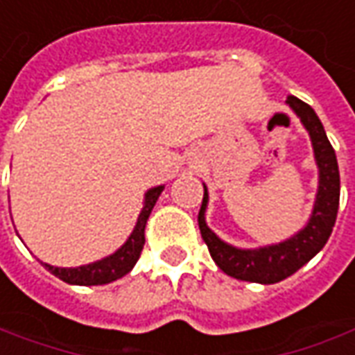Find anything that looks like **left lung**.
<instances>
[{"label":"left lung","instance_id":"8db88e82","mask_svg":"<svg viewBox=\"0 0 355 355\" xmlns=\"http://www.w3.org/2000/svg\"><path fill=\"white\" fill-rule=\"evenodd\" d=\"M289 108L295 112L301 124L309 132L315 161L319 167V190L307 225L297 231L293 237L282 241L278 245L260 248H237L229 245L208 227L206 208H208V188L204 187V200L198 214V225L204 243L208 245L209 254L219 270L231 278L254 284H276L295 274L303 264H307L320 248L327 245L340 202V173L336 153L330 146L327 132L320 124L315 110L297 96H288Z\"/></svg>","mask_w":355,"mask_h":355}]
</instances>
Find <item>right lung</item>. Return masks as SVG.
Here are the masks:
<instances>
[{
	"label": "right lung",
	"mask_w": 355,
	"mask_h": 355,
	"mask_svg": "<svg viewBox=\"0 0 355 355\" xmlns=\"http://www.w3.org/2000/svg\"><path fill=\"white\" fill-rule=\"evenodd\" d=\"M163 188L165 187H155L147 190L144 208L139 211L136 227L116 252H112L107 259L96 260V262H91L85 266H77V268H58V266L44 264L46 268L50 270L56 278L66 282V284H73V286H103V284H110L114 279L126 276L128 272L136 266L137 259L141 254V248L146 245V223L155 202H157V198L163 192Z\"/></svg>",
	"instance_id": "obj_1"
}]
</instances>
